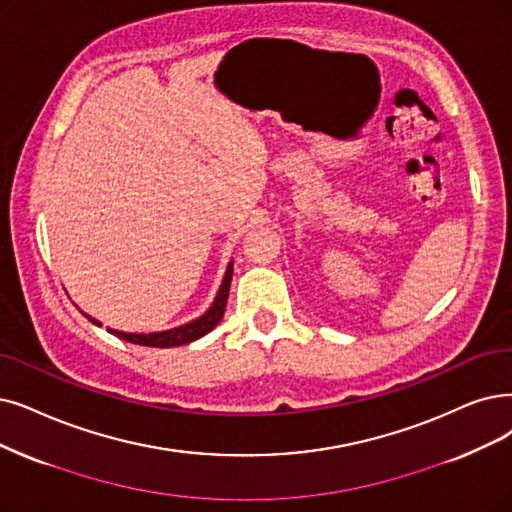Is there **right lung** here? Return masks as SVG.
<instances>
[{
	"label": "right lung",
	"instance_id": "add662e5",
	"mask_svg": "<svg viewBox=\"0 0 512 512\" xmlns=\"http://www.w3.org/2000/svg\"><path fill=\"white\" fill-rule=\"evenodd\" d=\"M231 279H233V262L229 264L227 273H224L218 296H216L214 304L210 306V311L206 315H201L199 319L187 323V325L174 327V330H168V332H155V334H126V332H117V330H109V332L113 336L121 338V340H128V342H134V344H140V346H155V349H170V346L189 344V342H193L201 336H206L210 330H214V327L220 323V319L224 315V309H227ZM88 319L92 323L100 325L96 319H92V317H88Z\"/></svg>",
	"mask_w": 512,
	"mask_h": 512
}]
</instances>
